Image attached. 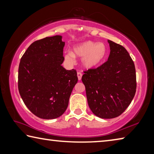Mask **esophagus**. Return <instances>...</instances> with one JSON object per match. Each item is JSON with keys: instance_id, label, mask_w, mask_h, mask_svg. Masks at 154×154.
Masks as SVG:
<instances>
[{"instance_id": "obj_1", "label": "esophagus", "mask_w": 154, "mask_h": 154, "mask_svg": "<svg viewBox=\"0 0 154 154\" xmlns=\"http://www.w3.org/2000/svg\"><path fill=\"white\" fill-rule=\"evenodd\" d=\"M82 73L81 72H78L77 73V76H78V79H79V80H81L82 79Z\"/></svg>"}]
</instances>
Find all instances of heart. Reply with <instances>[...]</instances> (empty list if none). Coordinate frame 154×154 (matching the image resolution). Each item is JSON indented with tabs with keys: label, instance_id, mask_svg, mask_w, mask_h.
<instances>
[{
	"label": "heart",
	"instance_id": "1",
	"mask_svg": "<svg viewBox=\"0 0 154 154\" xmlns=\"http://www.w3.org/2000/svg\"><path fill=\"white\" fill-rule=\"evenodd\" d=\"M107 48L103 42H96L91 40L74 45L72 51H67L64 55L67 63H75V57H82L81 63L86 69H90L98 66L106 58Z\"/></svg>",
	"mask_w": 154,
	"mask_h": 154
}]
</instances>
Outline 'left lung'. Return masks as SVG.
<instances>
[{"label":"left lung","mask_w":154,"mask_h":154,"mask_svg":"<svg viewBox=\"0 0 154 154\" xmlns=\"http://www.w3.org/2000/svg\"><path fill=\"white\" fill-rule=\"evenodd\" d=\"M110 53L107 61L96 69L85 72L88 106L94 114L103 119L119 116L135 95L136 72L133 61L126 48L107 40Z\"/></svg>","instance_id":"obj_1"}]
</instances>
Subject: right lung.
<instances>
[{"label": "right lung", "instance_id": "right-lung-1", "mask_svg": "<svg viewBox=\"0 0 154 154\" xmlns=\"http://www.w3.org/2000/svg\"><path fill=\"white\" fill-rule=\"evenodd\" d=\"M65 42L60 35L34 42L21 59L18 71L19 92L32 114L46 120L63 114L78 82L75 69L61 66Z\"/></svg>", "mask_w": 154, "mask_h": 154}]
</instances>
